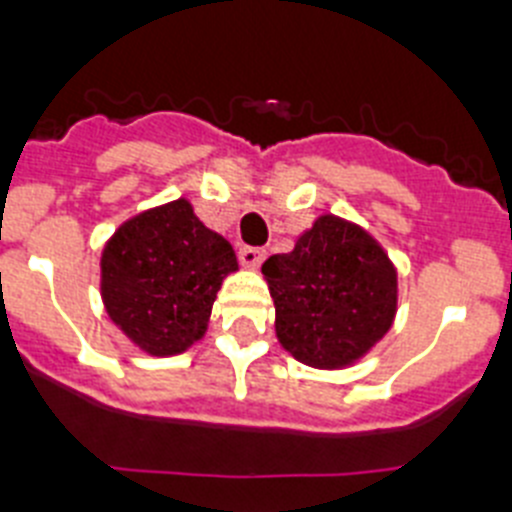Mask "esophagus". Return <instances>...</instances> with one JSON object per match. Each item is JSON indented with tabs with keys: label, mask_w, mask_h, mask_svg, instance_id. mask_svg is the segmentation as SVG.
Here are the masks:
<instances>
[{
	"label": "esophagus",
	"mask_w": 512,
	"mask_h": 512,
	"mask_svg": "<svg viewBox=\"0 0 512 512\" xmlns=\"http://www.w3.org/2000/svg\"><path fill=\"white\" fill-rule=\"evenodd\" d=\"M262 260H265V250L262 247H250V244L239 247V262H242L244 268H260Z\"/></svg>",
	"instance_id": "1"
}]
</instances>
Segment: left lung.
Masks as SVG:
<instances>
[{"label": "left lung", "instance_id": "8db88e82", "mask_svg": "<svg viewBox=\"0 0 512 512\" xmlns=\"http://www.w3.org/2000/svg\"><path fill=\"white\" fill-rule=\"evenodd\" d=\"M283 348L314 368H340L361 358L391 327L397 273L366 231L322 216L293 252L265 260Z\"/></svg>", "mask_w": 512, "mask_h": 512}]
</instances>
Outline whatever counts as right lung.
<instances>
[{
  "label": "right lung",
  "instance_id": "obj_1",
  "mask_svg": "<svg viewBox=\"0 0 512 512\" xmlns=\"http://www.w3.org/2000/svg\"><path fill=\"white\" fill-rule=\"evenodd\" d=\"M231 270H237L231 244L180 198L115 231L102 252V299L139 348L175 355L203 337Z\"/></svg>",
  "mask_w": 512,
  "mask_h": 512
}]
</instances>
